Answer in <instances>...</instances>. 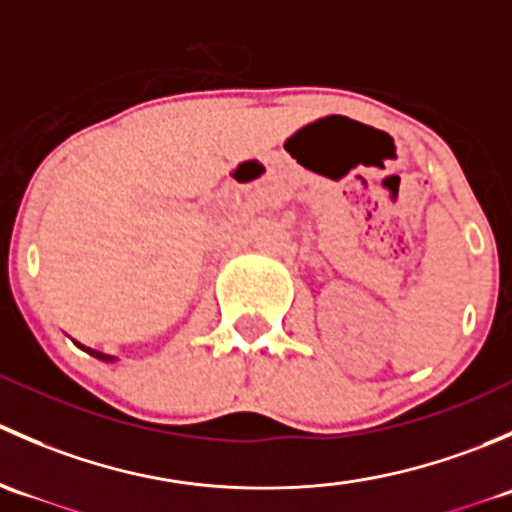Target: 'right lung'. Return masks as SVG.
<instances>
[{"instance_id": "1", "label": "right lung", "mask_w": 512, "mask_h": 512, "mask_svg": "<svg viewBox=\"0 0 512 512\" xmlns=\"http://www.w3.org/2000/svg\"><path fill=\"white\" fill-rule=\"evenodd\" d=\"M86 349V347H84ZM86 352H89V354H94V356H98V359H103V361H111L113 359V356H106V354H98V352H94V349H86Z\"/></svg>"}]
</instances>
